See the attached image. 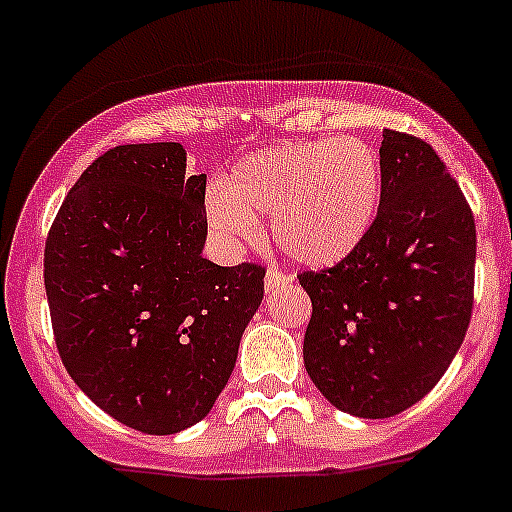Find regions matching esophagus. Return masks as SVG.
Here are the masks:
<instances>
[{"label":"esophagus","mask_w":512,"mask_h":512,"mask_svg":"<svg viewBox=\"0 0 512 512\" xmlns=\"http://www.w3.org/2000/svg\"><path fill=\"white\" fill-rule=\"evenodd\" d=\"M291 276L289 274H284V271H279V269H269L266 271V279H264V284H266V291H276V289H284V286H291Z\"/></svg>","instance_id":"obj_1"}]
</instances>
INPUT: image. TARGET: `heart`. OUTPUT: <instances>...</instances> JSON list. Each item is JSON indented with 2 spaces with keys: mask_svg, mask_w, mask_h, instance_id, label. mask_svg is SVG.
<instances>
[{
  "mask_svg": "<svg viewBox=\"0 0 512 512\" xmlns=\"http://www.w3.org/2000/svg\"><path fill=\"white\" fill-rule=\"evenodd\" d=\"M382 196L377 150L362 138L339 135L238 158L218 191L208 193L206 218L226 243L248 241L256 236V218H271L281 253L309 269H329L367 241Z\"/></svg>",
  "mask_w": 512,
  "mask_h": 512,
  "instance_id": "heart-1",
  "label": "heart"
}]
</instances>
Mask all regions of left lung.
Here are the masks:
<instances>
[{
  "mask_svg": "<svg viewBox=\"0 0 512 512\" xmlns=\"http://www.w3.org/2000/svg\"><path fill=\"white\" fill-rule=\"evenodd\" d=\"M384 196L367 241L299 284L311 299L304 367L337 410L384 420L420 402L472 314L475 218L440 155L384 130Z\"/></svg>",
  "mask_w": 512,
  "mask_h": 512,
  "instance_id": "obj_1",
  "label": "left lung"
}]
</instances>
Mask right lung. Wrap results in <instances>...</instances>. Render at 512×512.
Instances as JSON below:
<instances>
[{
	"mask_svg": "<svg viewBox=\"0 0 512 512\" xmlns=\"http://www.w3.org/2000/svg\"><path fill=\"white\" fill-rule=\"evenodd\" d=\"M206 173L180 143L118 145L67 193L45 246L62 364L100 410L145 435L211 412L264 299L256 264L203 259Z\"/></svg>",
	"mask_w": 512,
	"mask_h": 512,
	"instance_id": "right-lung-1",
	"label": "right lung"
}]
</instances>
